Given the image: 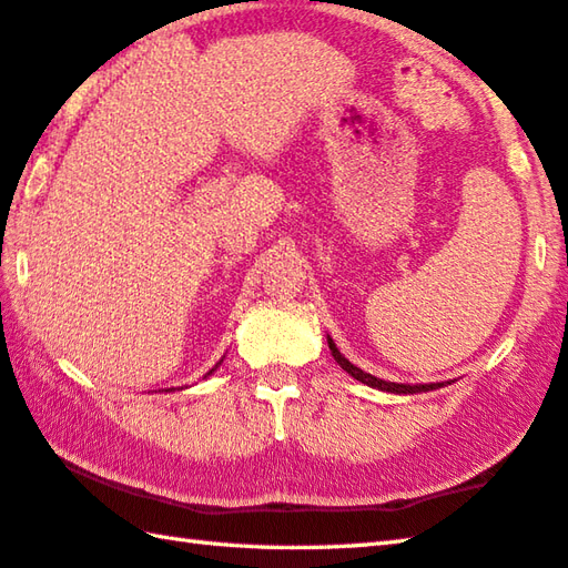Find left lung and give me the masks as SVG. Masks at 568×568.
I'll return each mask as SVG.
<instances>
[{"instance_id": "obj_1", "label": "left lung", "mask_w": 568, "mask_h": 568, "mask_svg": "<svg viewBox=\"0 0 568 568\" xmlns=\"http://www.w3.org/2000/svg\"><path fill=\"white\" fill-rule=\"evenodd\" d=\"M326 342H329V349H332V356L336 359V364H339L346 374H352L356 382H362V384H366V386H374V389L392 392V394H422V392L442 389V386H444V384H439V382H436V384H414V386H412V384H394V382L376 379V376L362 372L359 366H354L349 359H346V356H342V352L336 349V344L329 339V336H326Z\"/></svg>"}]
</instances>
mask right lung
I'll return each instance as SVG.
<instances>
[{"instance_id":"right-lung-1","label":"right lung","mask_w":568,"mask_h":568,"mask_svg":"<svg viewBox=\"0 0 568 568\" xmlns=\"http://www.w3.org/2000/svg\"><path fill=\"white\" fill-rule=\"evenodd\" d=\"M219 364H222V362H219ZM219 364H216V366H219ZM216 366H214V369H216ZM214 369H212V372H214ZM212 372H209V374H212ZM209 374H206V376H209Z\"/></svg>"}]
</instances>
